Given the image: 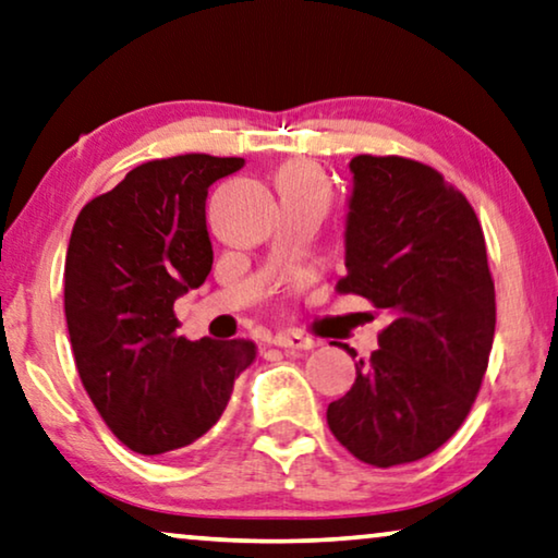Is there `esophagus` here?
I'll use <instances>...</instances> for the list:
<instances>
[{"label": "esophagus", "mask_w": 558, "mask_h": 558, "mask_svg": "<svg viewBox=\"0 0 558 558\" xmlns=\"http://www.w3.org/2000/svg\"><path fill=\"white\" fill-rule=\"evenodd\" d=\"M276 345L286 348V351H313L315 340L313 338H305V336H298V332H280V336L276 338Z\"/></svg>", "instance_id": "1"}]
</instances>
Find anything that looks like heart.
I'll use <instances>...</instances> for the list:
<instances>
[{"instance_id":"heart-1","label":"heart","mask_w":558,"mask_h":558,"mask_svg":"<svg viewBox=\"0 0 558 558\" xmlns=\"http://www.w3.org/2000/svg\"><path fill=\"white\" fill-rule=\"evenodd\" d=\"M280 190L282 195H318L326 197V185L318 170H313L311 165H288L280 174Z\"/></svg>"}]
</instances>
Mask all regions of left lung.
<instances>
[{
	"label": "left lung",
	"instance_id": "obj_1",
	"mask_svg": "<svg viewBox=\"0 0 558 558\" xmlns=\"http://www.w3.org/2000/svg\"><path fill=\"white\" fill-rule=\"evenodd\" d=\"M348 168V272L336 290L368 298L390 323L328 405V426L355 459L388 469L461 428L494 345L496 295L476 213L434 168L373 155Z\"/></svg>",
	"mask_w": 558,
	"mask_h": 558
}]
</instances>
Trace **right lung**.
<instances>
[{"label":"right lung","mask_w":558,"mask_h":558,"mask_svg":"<svg viewBox=\"0 0 558 558\" xmlns=\"http://www.w3.org/2000/svg\"><path fill=\"white\" fill-rule=\"evenodd\" d=\"M243 157L178 155L130 170L82 207L64 260V315L82 386L132 451H178L207 434L253 340L180 336L172 305L205 282L207 187Z\"/></svg>","instance_id":"obj_1"}]
</instances>
